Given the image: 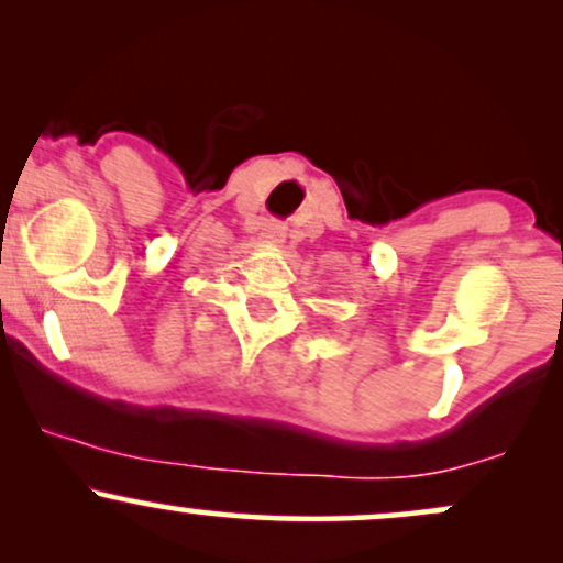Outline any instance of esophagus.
<instances>
[{
    "instance_id": "1",
    "label": "esophagus",
    "mask_w": 563,
    "mask_h": 563,
    "mask_svg": "<svg viewBox=\"0 0 563 563\" xmlns=\"http://www.w3.org/2000/svg\"><path fill=\"white\" fill-rule=\"evenodd\" d=\"M286 224H280V222H275V219H269L267 224H264L262 228V238L267 243H275V245H280V243H286Z\"/></svg>"
}]
</instances>
